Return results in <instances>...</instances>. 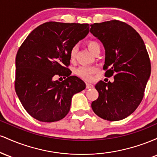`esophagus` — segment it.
Instances as JSON below:
<instances>
[{
    "label": "esophagus",
    "instance_id": "34e87169",
    "mask_svg": "<svg viewBox=\"0 0 157 157\" xmlns=\"http://www.w3.org/2000/svg\"><path fill=\"white\" fill-rule=\"evenodd\" d=\"M94 87V85L91 82H86V89H91Z\"/></svg>",
    "mask_w": 157,
    "mask_h": 157
}]
</instances>
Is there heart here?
Listing matches in <instances>:
<instances>
[{
  "mask_svg": "<svg viewBox=\"0 0 157 157\" xmlns=\"http://www.w3.org/2000/svg\"><path fill=\"white\" fill-rule=\"evenodd\" d=\"M87 46L88 48L89 49V51L91 53H94L96 50L100 49V45L96 41L94 40H90L89 42H87ZM77 52V46H73L71 48V51H70V59L71 60H75V57H76ZM97 68L94 66H80L75 70V74L80 78L84 79V80H90L92 77V75L94 73L97 72Z\"/></svg>",
  "mask_w": 157,
  "mask_h": 157,
  "instance_id": "heart-1",
  "label": "heart"
}]
</instances>
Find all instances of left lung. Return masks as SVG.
I'll use <instances>...</instances> for the list:
<instances>
[{"instance_id": "8db88e82", "label": "left lung", "mask_w": 157, "mask_h": 157, "mask_svg": "<svg viewBox=\"0 0 157 157\" xmlns=\"http://www.w3.org/2000/svg\"><path fill=\"white\" fill-rule=\"evenodd\" d=\"M90 32L105 48V76L113 75L114 79L96 84L99 97L91 108L103 120H121L134 112L143 98L151 68L146 47L133 27L116 20L91 24Z\"/></svg>"}]
</instances>
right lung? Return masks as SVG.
Segmentation results:
<instances>
[{
  "label": "right lung",
  "instance_id": "right-lung-1",
  "mask_svg": "<svg viewBox=\"0 0 157 157\" xmlns=\"http://www.w3.org/2000/svg\"><path fill=\"white\" fill-rule=\"evenodd\" d=\"M89 32L88 23L46 22L23 41L15 59V91L25 110L40 122L59 121L67 115L71 98L86 89L70 76V51ZM56 75L67 77L54 81Z\"/></svg>",
  "mask_w": 157,
  "mask_h": 157
}]
</instances>
